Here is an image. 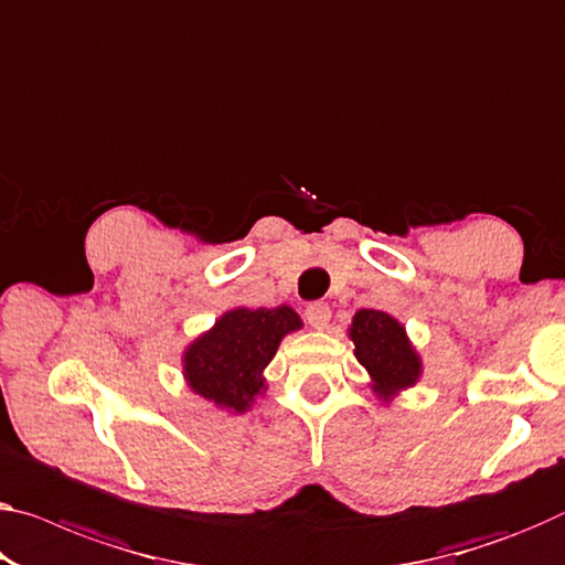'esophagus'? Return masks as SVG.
<instances>
[{"instance_id":"1","label":"esophagus","mask_w":565,"mask_h":565,"mask_svg":"<svg viewBox=\"0 0 565 565\" xmlns=\"http://www.w3.org/2000/svg\"><path fill=\"white\" fill-rule=\"evenodd\" d=\"M306 318L312 328H326L328 320H331V308H328V302H310L306 308Z\"/></svg>"}]
</instances>
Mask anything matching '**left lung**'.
<instances>
[{"label": "left lung", "instance_id": "left-lung-1", "mask_svg": "<svg viewBox=\"0 0 565 565\" xmlns=\"http://www.w3.org/2000/svg\"><path fill=\"white\" fill-rule=\"evenodd\" d=\"M355 359L373 379V392L392 396L419 376V359L406 341L404 328L381 310H359L351 326Z\"/></svg>", "mask_w": 565, "mask_h": 565}]
</instances>
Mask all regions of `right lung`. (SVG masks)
I'll return each instance as SVG.
<instances>
[{
  "label": "right lung",
  "mask_w": 565,
  "mask_h": 565,
  "mask_svg": "<svg viewBox=\"0 0 565 565\" xmlns=\"http://www.w3.org/2000/svg\"><path fill=\"white\" fill-rule=\"evenodd\" d=\"M300 328L298 312L280 308H237L216 320L184 355L189 386L210 402L245 412L263 388V371L285 333Z\"/></svg>",
  "instance_id": "right-lung-1"
}]
</instances>
